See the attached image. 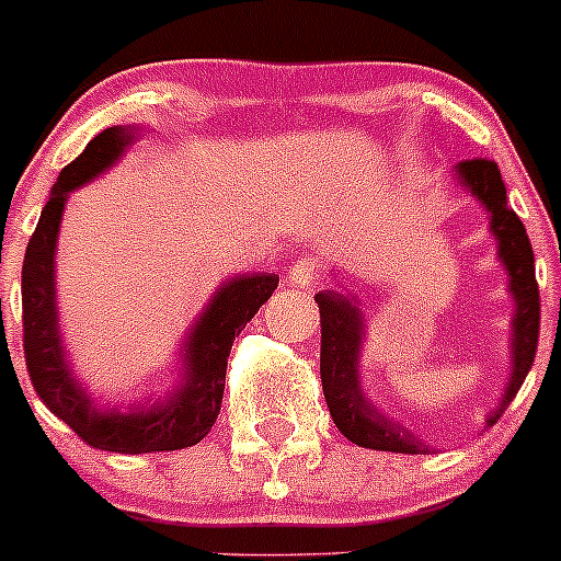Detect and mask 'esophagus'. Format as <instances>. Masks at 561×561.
Returning <instances> with one entry per match:
<instances>
[{
    "mask_svg": "<svg viewBox=\"0 0 561 561\" xmlns=\"http://www.w3.org/2000/svg\"><path fill=\"white\" fill-rule=\"evenodd\" d=\"M324 276V263L319 257H300L290 268V279L298 287H313Z\"/></svg>",
    "mask_w": 561,
    "mask_h": 561,
    "instance_id": "34e87169",
    "label": "esophagus"
}]
</instances>
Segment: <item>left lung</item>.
I'll use <instances>...</instances> for the list:
<instances>
[{
  "label": "left lung",
  "instance_id": "obj_1",
  "mask_svg": "<svg viewBox=\"0 0 561 561\" xmlns=\"http://www.w3.org/2000/svg\"><path fill=\"white\" fill-rule=\"evenodd\" d=\"M460 181L469 186L477 199L484 202L490 210V229L495 231L501 250L497 255L506 263L511 274V293L516 298V317H514V341H511V380L503 393V402L488 417V426L497 423L503 410L508 408L511 399L525 383L530 373L535 348H538V330H540V293L538 279H535V255L527 239L525 226L519 215L508 207L506 186L497 164L492 159L477 157L466 159L458 164ZM319 322H322V354H319V370H322V389L332 421L346 439L359 447L370 450H389V453H426L428 447L417 442L408 428L389 421L380 410H375L365 399L359 386V348L365 337V319H362L359 300L343 293H317Z\"/></svg>",
  "mask_w": 561,
  "mask_h": 561
}]
</instances>
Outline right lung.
<instances>
[{"instance_id":"add662e5","label":"right lung","mask_w":561,"mask_h":561,"mask_svg":"<svg viewBox=\"0 0 561 561\" xmlns=\"http://www.w3.org/2000/svg\"><path fill=\"white\" fill-rule=\"evenodd\" d=\"M133 135L125 127H108L84 146V151L60 170L50 199L39 215L23 257V356L34 391L79 439L108 453H162L183 450L210 434L226 389V365L233 337L255 317L279 285L276 274L233 276L215 293L213 304L186 337V365L181 389L149 408L125 412L95 410L82 386L71 378L64 359L55 311V237L69 191L119 159Z\"/></svg>"}]
</instances>
